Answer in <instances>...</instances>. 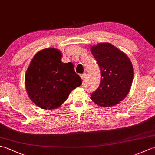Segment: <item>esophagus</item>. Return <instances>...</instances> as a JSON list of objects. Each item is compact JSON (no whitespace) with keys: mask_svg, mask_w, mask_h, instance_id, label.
<instances>
[{"mask_svg":"<svg viewBox=\"0 0 155 155\" xmlns=\"http://www.w3.org/2000/svg\"><path fill=\"white\" fill-rule=\"evenodd\" d=\"M81 76V79L82 80H84V78H85V77H86V74H81L80 75Z\"/></svg>","mask_w":155,"mask_h":155,"instance_id":"obj_1","label":"esophagus"}]
</instances>
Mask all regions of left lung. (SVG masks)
<instances>
[{"mask_svg":"<svg viewBox=\"0 0 155 155\" xmlns=\"http://www.w3.org/2000/svg\"><path fill=\"white\" fill-rule=\"evenodd\" d=\"M99 66V87L91 98L102 107H111L124 99L133 80V67L128 56L109 42H101L91 47Z\"/></svg>","mask_w":155,"mask_h":155,"instance_id":"1","label":"left lung"}]
</instances>
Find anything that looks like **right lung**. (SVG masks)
Listing matches in <instances>:
<instances>
[{"label":"right lung","instance_id":"obj_1","mask_svg":"<svg viewBox=\"0 0 155 155\" xmlns=\"http://www.w3.org/2000/svg\"><path fill=\"white\" fill-rule=\"evenodd\" d=\"M57 48L42 49L36 54L25 73V88L28 97L42 109H56L64 103L82 81L72 62L61 61Z\"/></svg>","mask_w":155,"mask_h":155}]
</instances>
